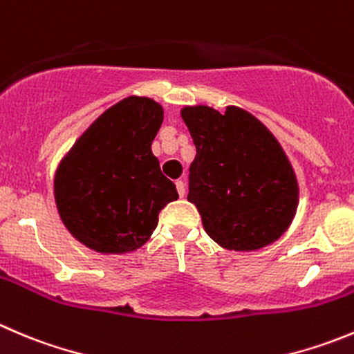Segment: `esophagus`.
Masks as SVG:
<instances>
[{
    "label": "esophagus",
    "mask_w": 354,
    "mask_h": 354,
    "mask_svg": "<svg viewBox=\"0 0 354 354\" xmlns=\"http://www.w3.org/2000/svg\"><path fill=\"white\" fill-rule=\"evenodd\" d=\"M176 190L180 194V197H185V183L181 180L176 181Z\"/></svg>",
    "instance_id": "esophagus-1"
}]
</instances>
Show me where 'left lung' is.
I'll return each instance as SVG.
<instances>
[{"instance_id":"1","label":"left lung","mask_w":354,"mask_h":354,"mask_svg":"<svg viewBox=\"0 0 354 354\" xmlns=\"http://www.w3.org/2000/svg\"><path fill=\"white\" fill-rule=\"evenodd\" d=\"M181 119L197 149L187 198L201 212L205 233L239 252L279 240L296 216L299 185L273 133L235 105L225 114L188 105Z\"/></svg>"}]
</instances>
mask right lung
I'll list each match as a JSON object with an SVG mask.
<instances>
[{
    "instance_id": "obj_1",
    "label": "right lung",
    "mask_w": 354,
    "mask_h": 354,
    "mask_svg": "<svg viewBox=\"0 0 354 354\" xmlns=\"http://www.w3.org/2000/svg\"><path fill=\"white\" fill-rule=\"evenodd\" d=\"M162 119L160 104L133 95L91 122L62 157L55 204L68 233L88 249L135 252L152 236L159 212L178 198L152 153Z\"/></svg>"
}]
</instances>
